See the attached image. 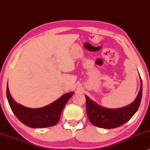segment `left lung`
<instances>
[{
	"label": "left lung",
	"instance_id": "obj_1",
	"mask_svg": "<svg viewBox=\"0 0 150 150\" xmlns=\"http://www.w3.org/2000/svg\"><path fill=\"white\" fill-rule=\"evenodd\" d=\"M139 93L132 103L120 108H107L98 105L86 96V112L90 122L93 125L105 129H112L120 127L127 122L138 110L142 94V82Z\"/></svg>",
	"mask_w": 150,
	"mask_h": 150
}]
</instances>
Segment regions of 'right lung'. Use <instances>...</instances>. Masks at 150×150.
I'll list each match as a JSON object with an SVG mask.
<instances>
[{
  "mask_svg": "<svg viewBox=\"0 0 150 150\" xmlns=\"http://www.w3.org/2000/svg\"><path fill=\"white\" fill-rule=\"evenodd\" d=\"M7 98L11 108L18 119L33 128H42L57 125L59 120L62 110L74 92L64 94L59 98L47 106L40 108H30L18 104L13 100L7 84Z\"/></svg>",
  "mask_w": 150,
  "mask_h": 150,
  "instance_id": "1",
  "label": "right lung"
}]
</instances>
